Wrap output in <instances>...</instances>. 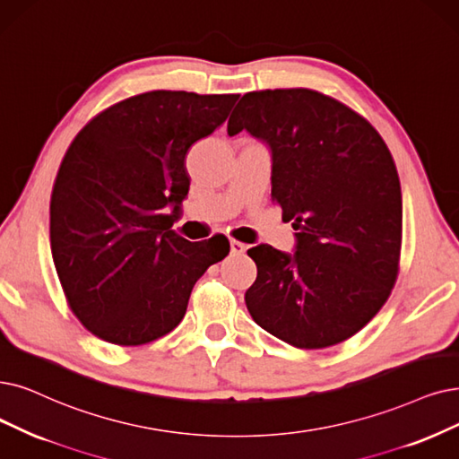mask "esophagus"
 <instances>
[{"label": "esophagus", "instance_id": "34e87169", "mask_svg": "<svg viewBox=\"0 0 459 459\" xmlns=\"http://www.w3.org/2000/svg\"><path fill=\"white\" fill-rule=\"evenodd\" d=\"M230 250H231L233 255L235 254H243L247 250V245L241 243V241H230Z\"/></svg>", "mask_w": 459, "mask_h": 459}]
</instances>
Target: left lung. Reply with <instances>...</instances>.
<instances>
[{
  "mask_svg": "<svg viewBox=\"0 0 459 459\" xmlns=\"http://www.w3.org/2000/svg\"><path fill=\"white\" fill-rule=\"evenodd\" d=\"M228 134L271 152V197L296 230L291 254L258 245L245 293L252 320L298 348L358 333L397 277L403 201L394 158L352 108L307 88L248 91Z\"/></svg>",
  "mask_w": 459,
  "mask_h": 459,
  "instance_id": "left-lung-1",
  "label": "left lung"
}]
</instances>
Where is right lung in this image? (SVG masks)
<instances>
[{
	"instance_id": "right-lung-1",
	"label": "right lung",
	"mask_w": 459,
	"mask_h": 459,
	"mask_svg": "<svg viewBox=\"0 0 459 459\" xmlns=\"http://www.w3.org/2000/svg\"><path fill=\"white\" fill-rule=\"evenodd\" d=\"M239 96L154 90L86 124L50 199V250L75 316L122 346L156 341L186 315L194 284L230 252L226 237L175 233L190 146L222 126Z\"/></svg>"
}]
</instances>
